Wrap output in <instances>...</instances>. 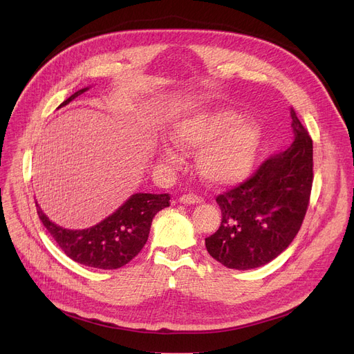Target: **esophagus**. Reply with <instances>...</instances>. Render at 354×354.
<instances>
[{
	"label": "esophagus",
	"instance_id": "esophagus-1",
	"mask_svg": "<svg viewBox=\"0 0 354 354\" xmlns=\"http://www.w3.org/2000/svg\"><path fill=\"white\" fill-rule=\"evenodd\" d=\"M203 199L198 195L194 194H187V195H182L179 196V202L180 203H187V205H195V203H201Z\"/></svg>",
	"mask_w": 354,
	"mask_h": 354
}]
</instances>
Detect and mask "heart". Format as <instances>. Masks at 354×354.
Returning a JSON list of instances; mask_svg holds the SVG:
<instances>
[{
  "mask_svg": "<svg viewBox=\"0 0 354 354\" xmlns=\"http://www.w3.org/2000/svg\"><path fill=\"white\" fill-rule=\"evenodd\" d=\"M172 140L183 147H199L196 167L201 176L214 185H228L248 175L261 146V129L238 119L231 109H199L174 122ZM162 158L178 162V149L165 143Z\"/></svg>",
  "mask_w": 354,
  "mask_h": 354,
  "instance_id": "obj_1",
  "label": "heart"
}]
</instances>
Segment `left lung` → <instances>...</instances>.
I'll list each match as a JSON object with an SVG mask.
<instances>
[{
    "mask_svg": "<svg viewBox=\"0 0 354 354\" xmlns=\"http://www.w3.org/2000/svg\"><path fill=\"white\" fill-rule=\"evenodd\" d=\"M294 140L243 183L219 194L222 219L205 247L232 270L266 266L299 234L313 187V140L291 109Z\"/></svg>",
    "mask_w": 354,
    "mask_h": 354,
    "instance_id": "8db88e82",
    "label": "left lung"
}]
</instances>
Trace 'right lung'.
<instances>
[{
    "instance_id": "add662e5",
    "label": "right lung",
    "mask_w": 354,
    "mask_h": 354,
    "mask_svg": "<svg viewBox=\"0 0 354 354\" xmlns=\"http://www.w3.org/2000/svg\"><path fill=\"white\" fill-rule=\"evenodd\" d=\"M86 90L87 87L74 93L63 102V106ZM169 194H135L100 224L77 231L55 225L39 205L37 214L55 243L73 261L93 268L116 270L132 261L142 251L153 216L169 207Z\"/></svg>"
}]
</instances>
